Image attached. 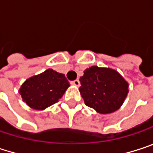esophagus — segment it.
Wrapping results in <instances>:
<instances>
[{
	"instance_id": "1",
	"label": "esophagus",
	"mask_w": 153,
	"mask_h": 153,
	"mask_svg": "<svg viewBox=\"0 0 153 153\" xmlns=\"http://www.w3.org/2000/svg\"><path fill=\"white\" fill-rule=\"evenodd\" d=\"M71 84H73V85H74V86H76V87H79V84H80V82H79V79H75V80L72 81V82H71Z\"/></svg>"
}]
</instances>
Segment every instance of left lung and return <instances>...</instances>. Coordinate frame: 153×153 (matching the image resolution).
Returning a JSON list of instances; mask_svg holds the SVG:
<instances>
[{
	"instance_id": "1",
	"label": "left lung",
	"mask_w": 153,
	"mask_h": 153,
	"mask_svg": "<svg viewBox=\"0 0 153 153\" xmlns=\"http://www.w3.org/2000/svg\"><path fill=\"white\" fill-rule=\"evenodd\" d=\"M79 81V90L85 105L102 114L117 111L128 93V83L111 68H87Z\"/></svg>"
}]
</instances>
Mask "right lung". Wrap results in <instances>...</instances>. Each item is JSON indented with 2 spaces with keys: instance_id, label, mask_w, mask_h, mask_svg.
I'll return each instance as SVG.
<instances>
[{
  "instance_id": "add662e5",
  "label": "right lung",
  "mask_w": 153,
  "mask_h": 153,
  "mask_svg": "<svg viewBox=\"0 0 153 153\" xmlns=\"http://www.w3.org/2000/svg\"><path fill=\"white\" fill-rule=\"evenodd\" d=\"M69 86L65 74L48 69L27 79L22 84L19 93L28 106L34 110H44L58 102Z\"/></svg>"
}]
</instances>
